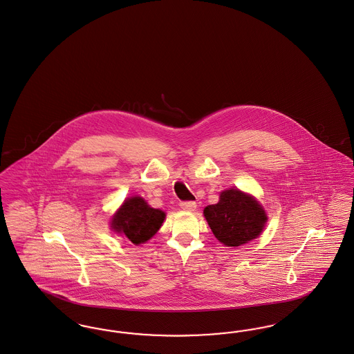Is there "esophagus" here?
<instances>
[{
	"mask_svg": "<svg viewBox=\"0 0 354 354\" xmlns=\"http://www.w3.org/2000/svg\"><path fill=\"white\" fill-rule=\"evenodd\" d=\"M180 206H181L183 210H186V212H193V210H196V207H197V205H196L194 201H183V202L180 203Z\"/></svg>",
	"mask_w": 354,
	"mask_h": 354,
	"instance_id": "1",
	"label": "esophagus"
}]
</instances>
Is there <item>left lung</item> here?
<instances>
[{"label":"left lung","instance_id":"left-lung-1","mask_svg":"<svg viewBox=\"0 0 354 354\" xmlns=\"http://www.w3.org/2000/svg\"><path fill=\"white\" fill-rule=\"evenodd\" d=\"M205 218L225 246H242L261 234L267 216L254 197L230 189L221 193L219 202L203 210Z\"/></svg>","mask_w":354,"mask_h":354}]
</instances>
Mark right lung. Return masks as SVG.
I'll return each instance as SVG.
<instances>
[{"label":"right lung","instance_id":"add662e5","mask_svg":"<svg viewBox=\"0 0 354 354\" xmlns=\"http://www.w3.org/2000/svg\"><path fill=\"white\" fill-rule=\"evenodd\" d=\"M165 213L151 207L141 197L128 198L112 218L113 230L124 234L132 243L151 239L161 227Z\"/></svg>","mask_w":354,"mask_h":354}]
</instances>
